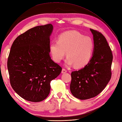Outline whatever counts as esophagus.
<instances>
[{"instance_id":"obj_1","label":"esophagus","mask_w":122,"mask_h":122,"mask_svg":"<svg viewBox=\"0 0 122 122\" xmlns=\"http://www.w3.org/2000/svg\"><path fill=\"white\" fill-rule=\"evenodd\" d=\"M66 72H67V70H66V69L63 68L62 70V72H62V73H66Z\"/></svg>"}]
</instances>
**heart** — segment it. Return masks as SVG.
I'll return each instance as SVG.
<instances>
[{"label": "heart", "instance_id": "1", "mask_svg": "<svg viewBox=\"0 0 122 122\" xmlns=\"http://www.w3.org/2000/svg\"><path fill=\"white\" fill-rule=\"evenodd\" d=\"M94 43L91 37L84 36L76 30H69L59 35L58 42H52L50 51L53 60L60 62L66 56L67 66L74 64L76 68H82L91 59Z\"/></svg>", "mask_w": 122, "mask_h": 122}]
</instances>
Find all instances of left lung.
Masks as SVG:
<instances>
[{
	"label": "left lung",
	"instance_id": "8db88e82",
	"mask_svg": "<svg viewBox=\"0 0 122 122\" xmlns=\"http://www.w3.org/2000/svg\"><path fill=\"white\" fill-rule=\"evenodd\" d=\"M94 43L92 59L83 68L71 72L70 91L81 100L99 94L110 80L113 54L106 38L101 33L90 28Z\"/></svg>",
	"mask_w": 122,
	"mask_h": 122
}]
</instances>
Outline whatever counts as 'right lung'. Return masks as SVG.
I'll use <instances>...</instances> for the list:
<instances>
[{
  "mask_svg": "<svg viewBox=\"0 0 122 122\" xmlns=\"http://www.w3.org/2000/svg\"><path fill=\"white\" fill-rule=\"evenodd\" d=\"M51 24L37 26L14 41L7 61L11 86L26 101L39 102L48 96L50 82L60 74L62 68L50 56Z\"/></svg>",
  "mask_w": 122,
  "mask_h": 122,
  "instance_id": "add662e5",
  "label": "right lung"
}]
</instances>
